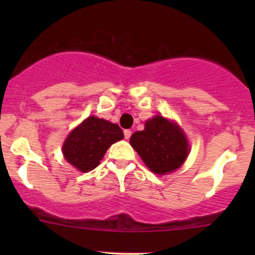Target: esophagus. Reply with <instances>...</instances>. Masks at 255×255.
<instances>
[{
    "label": "esophagus",
    "instance_id": "1",
    "mask_svg": "<svg viewBox=\"0 0 255 255\" xmlns=\"http://www.w3.org/2000/svg\"><path fill=\"white\" fill-rule=\"evenodd\" d=\"M124 134H125L126 139H129L130 135H131V130H130V129H126V130L124 131Z\"/></svg>",
    "mask_w": 255,
    "mask_h": 255
}]
</instances>
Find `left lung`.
I'll list each match as a JSON object with an SVG mask.
<instances>
[{
    "mask_svg": "<svg viewBox=\"0 0 255 255\" xmlns=\"http://www.w3.org/2000/svg\"><path fill=\"white\" fill-rule=\"evenodd\" d=\"M129 142L146 166L158 175L176 170L189 153L188 140L182 129L160 115L147 120L145 129L135 131Z\"/></svg>",
    "mask_w": 255,
    "mask_h": 255,
    "instance_id": "obj_1",
    "label": "left lung"
}]
</instances>
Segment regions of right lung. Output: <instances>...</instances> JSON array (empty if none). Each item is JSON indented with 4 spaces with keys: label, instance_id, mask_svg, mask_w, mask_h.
Returning <instances> with one entry per match:
<instances>
[{
    "label": "right lung",
    "instance_id": "right-lung-1",
    "mask_svg": "<svg viewBox=\"0 0 255 255\" xmlns=\"http://www.w3.org/2000/svg\"><path fill=\"white\" fill-rule=\"evenodd\" d=\"M122 139L124 131L118 125L90 116L64 140L63 156L79 171H91L99 165L108 148Z\"/></svg>",
    "mask_w": 255,
    "mask_h": 255
}]
</instances>
